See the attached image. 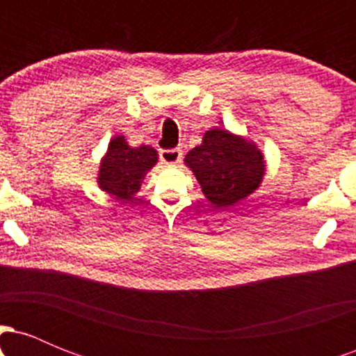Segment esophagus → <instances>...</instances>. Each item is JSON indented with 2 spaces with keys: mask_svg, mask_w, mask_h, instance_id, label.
I'll use <instances>...</instances> for the list:
<instances>
[{
  "mask_svg": "<svg viewBox=\"0 0 356 356\" xmlns=\"http://www.w3.org/2000/svg\"><path fill=\"white\" fill-rule=\"evenodd\" d=\"M161 161L164 164L175 165L182 161V150L181 149H169V150H161Z\"/></svg>",
  "mask_w": 356,
  "mask_h": 356,
  "instance_id": "34e87169",
  "label": "esophagus"
}]
</instances>
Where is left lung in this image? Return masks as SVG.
I'll list each match as a JSON object with an SVG mask.
<instances>
[{
  "instance_id": "left-lung-1",
  "label": "left lung",
  "mask_w": 356,
  "mask_h": 356,
  "mask_svg": "<svg viewBox=\"0 0 356 356\" xmlns=\"http://www.w3.org/2000/svg\"><path fill=\"white\" fill-rule=\"evenodd\" d=\"M186 164L214 207L226 209L259 189L266 174L263 150L251 138L224 127L206 130L202 142L187 152Z\"/></svg>"
}]
</instances>
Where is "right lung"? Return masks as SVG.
<instances>
[{"instance_id":"obj_1","label":"right lung","mask_w":356,"mask_h":356,"mask_svg":"<svg viewBox=\"0 0 356 356\" xmlns=\"http://www.w3.org/2000/svg\"><path fill=\"white\" fill-rule=\"evenodd\" d=\"M157 162L159 154L154 147H132L124 136H113L100 161L97 186L115 201L132 204L147 172Z\"/></svg>"}]
</instances>
